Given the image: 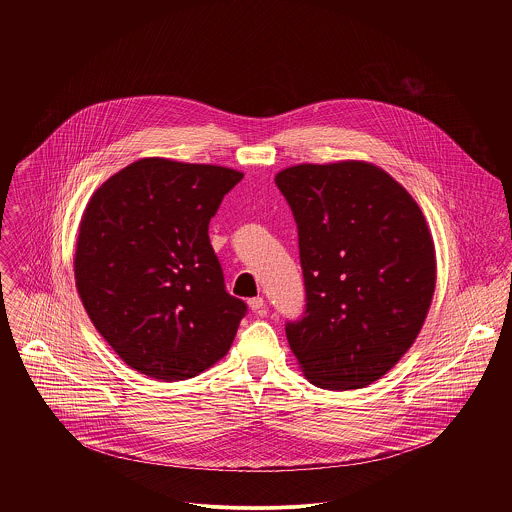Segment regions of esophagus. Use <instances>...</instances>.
<instances>
[{
    "label": "esophagus",
    "mask_w": 512,
    "mask_h": 512,
    "mask_svg": "<svg viewBox=\"0 0 512 512\" xmlns=\"http://www.w3.org/2000/svg\"><path fill=\"white\" fill-rule=\"evenodd\" d=\"M248 307L254 313H262L266 307V301H264V297H252V299H248Z\"/></svg>",
    "instance_id": "obj_1"
}]
</instances>
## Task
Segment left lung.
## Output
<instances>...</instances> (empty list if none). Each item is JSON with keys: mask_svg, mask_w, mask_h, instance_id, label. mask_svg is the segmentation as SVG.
<instances>
[{"mask_svg": "<svg viewBox=\"0 0 512 512\" xmlns=\"http://www.w3.org/2000/svg\"><path fill=\"white\" fill-rule=\"evenodd\" d=\"M276 185L292 207L305 313L286 325L303 376L329 390L365 388L414 345L436 290L424 213L384 169L299 163Z\"/></svg>", "mask_w": 512, "mask_h": 512, "instance_id": "left-lung-1", "label": "left lung"}]
</instances>
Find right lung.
Here are the masks:
<instances>
[{
  "mask_svg": "<svg viewBox=\"0 0 512 512\" xmlns=\"http://www.w3.org/2000/svg\"><path fill=\"white\" fill-rule=\"evenodd\" d=\"M244 173L144 157L90 197L74 280L96 331L149 378L201 374L228 353L246 303L224 290L209 222Z\"/></svg>",
  "mask_w": 512,
  "mask_h": 512,
  "instance_id": "obj_1",
  "label": "right lung"
}]
</instances>
